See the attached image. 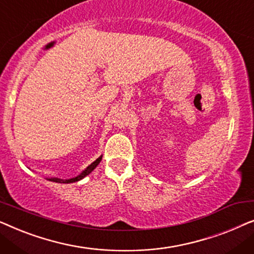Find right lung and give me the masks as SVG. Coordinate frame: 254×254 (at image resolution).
<instances>
[{
	"mask_svg": "<svg viewBox=\"0 0 254 254\" xmlns=\"http://www.w3.org/2000/svg\"><path fill=\"white\" fill-rule=\"evenodd\" d=\"M103 156H99L98 158L96 159L95 162H92L91 164H90L88 168H86L85 170H83V171L79 173L78 176L74 177V178H70V179H60V178H47V180H51V182H55V183H62V184H70V183H76V182H79V180L84 178V177H86L88 175H90L93 170H95L97 168V165L99 164L100 161H102Z\"/></svg>",
	"mask_w": 254,
	"mask_h": 254,
	"instance_id": "obj_1",
	"label": "right lung"
}]
</instances>
